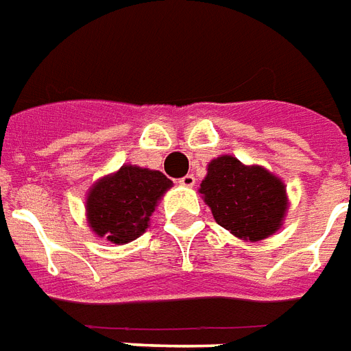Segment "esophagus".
Returning a JSON list of instances; mask_svg holds the SVG:
<instances>
[{
  "mask_svg": "<svg viewBox=\"0 0 351 351\" xmlns=\"http://www.w3.org/2000/svg\"><path fill=\"white\" fill-rule=\"evenodd\" d=\"M178 184H180V186H186V187H193L195 186V176L193 175L182 176L180 180H178Z\"/></svg>",
  "mask_w": 351,
  "mask_h": 351,
  "instance_id": "esophagus-1",
  "label": "esophagus"
}]
</instances>
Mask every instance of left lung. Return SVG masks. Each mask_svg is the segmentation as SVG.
Returning a JSON list of instances; mask_svg holds the SVG:
<instances>
[{
  "mask_svg": "<svg viewBox=\"0 0 351 351\" xmlns=\"http://www.w3.org/2000/svg\"><path fill=\"white\" fill-rule=\"evenodd\" d=\"M200 193L217 224L241 239L272 235L287 211L283 182L259 165H243L234 156L211 160Z\"/></svg>",
  "mask_w": 351,
  "mask_h": 351,
  "instance_id": "8db88e82",
  "label": "left lung"
}]
</instances>
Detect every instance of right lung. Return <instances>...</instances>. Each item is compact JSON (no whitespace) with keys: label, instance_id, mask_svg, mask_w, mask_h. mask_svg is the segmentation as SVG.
Here are the masks:
<instances>
[{"label":"right lung","instance_id":"1","mask_svg":"<svg viewBox=\"0 0 351 351\" xmlns=\"http://www.w3.org/2000/svg\"><path fill=\"white\" fill-rule=\"evenodd\" d=\"M171 186L160 171L123 165L90 189L88 223L99 237L116 245L130 243L145 232L158 199Z\"/></svg>","mask_w":351,"mask_h":351}]
</instances>
